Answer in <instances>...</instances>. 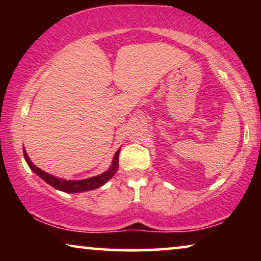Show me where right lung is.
Masks as SVG:
<instances>
[{"mask_svg": "<svg viewBox=\"0 0 261 261\" xmlns=\"http://www.w3.org/2000/svg\"><path fill=\"white\" fill-rule=\"evenodd\" d=\"M119 153L120 149L115 153L114 155V160L112 166L108 171H106L105 173L99 174V176L88 178V179H82V180H66V179H60V178L53 177L51 174L46 173L41 169H39L38 166H35L33 163L31 162V159L28 158L26 151L23 148V155L24 159L28 164V166L31 167L32 171L38 174L41 179H44L46 183L51 185L55 189H58L60 191L64 192H82V191H89V190H95L99 187H102L103 184H106L114 174L116 173L117 169H119Z\"/></svg>", "mask_w": 261, "mask_h": 261, "instance_id": "right-lung-1", "label": "right lung"}]
</instances>
